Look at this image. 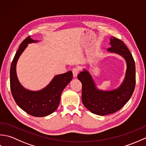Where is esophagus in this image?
Masks as SVG:
<instances>
[{"label": "esophagus", "mask_w": 146, "mask_h": 146, "mask_svg": "<svg viewBox=\"0 0 146 146\" xmlns=\"http://www.w3.org/2000/svg\"><path fill=\"white\" fill-rule=\"evenodd\" d=\"M72 72H73V75L74 77H76L78 75V73L79 72V69L78 68H74L72 70Z\"/></svg>", "instance_id": "obj_1"}]
</instances>
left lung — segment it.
Wrapping results in <instances>:
<instances>
[{
  "label": "left lung",
  "mask_w": 146,
  "mask_h": 146,
  "mask_svg": "<svg viewBox=\"0 0 146 146\" xmlns=\"http://www.w3.org/2000/svg\"><path fill=\"white\" fill-rule=\"evenodd\" d=\"M110 39V48L107 51L121 56L126 61L125 75L122 84L112 90H102L97 87L88 71L83 69L78 75L82 84L83 105L92 113L102 116L113 113L124 106L131 98L135 85V65L131 52L122 41L115 37Z\"/></svg>",
  "instance_id": "obj_1"
}]
</instances>
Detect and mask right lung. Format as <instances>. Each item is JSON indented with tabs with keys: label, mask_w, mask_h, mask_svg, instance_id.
Wrapping results in <instances>:
<instances>
[{
	"label": "right lung",
	"mask_w": 146,
	"mask_h": 146,
	"mask_svg": "<svg viewBox=\"0 0 146 146\" xmlns=\"http://www.w3.org/2000/svg\"><path fill=\"white\" fill-rule=\"evenodd\" d=\"M30 36L22 42L12 62L10 85L15 102L21 109L34 117H45L53 113L60 102L61 93L73 78L71 71L54 76L49 84L38 91L27 90L21 84L16 73V64L28 44L38 42Z\"/></svg>",
	"instance_id": "obj_1"
}]
</instances>
